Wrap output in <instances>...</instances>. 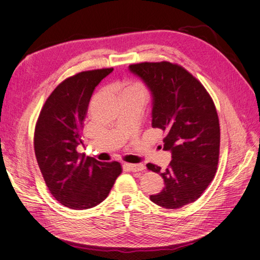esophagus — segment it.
<instances>
[{
	"mask_svg": "<svg viewBox=\"0 0 260 260\" xmlns=\"http://www.w3.org/2000/svg\"><path fill=\"white\" fill-rule=\"evenodd\" d=\"M131 171L137 172V171H142L144 169V165L143 164H125Z\"/></svg>",
	"mask_w": 260,
	"mask_h": 260,
	"instance_id": "esophagus-1",
	"label": "esophagus"
}]
</instances>
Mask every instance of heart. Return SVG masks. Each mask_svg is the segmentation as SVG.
I'll return each mask as SVG.
<instances>
[{
	"mask_svg": "<svg viewBox=\"0 0 260 260\" xmlns=\"http://www.w3.org/2000/svg\"><path fill=\"white\" fill-rule=\"evenodd\" d=\"M124 91H133V92H139V93H142V94H146L145 92V88L144 86L141 84V83H131V84H128L127 86H125Z\"/></svg>",
	"mask_w": 260,
	"mask_h": 260,
	"instance_id": "obj_1",
	"label": "heart"
}]
</instances>
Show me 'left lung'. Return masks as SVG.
<instances>
[{
	"mask_svg": "<svg viewBox=\"0 0 260 260\" xmlns=\"http://www.w3.org/2000/svg\"><path fill=\"white\" fill-rule=\"evenodd\" d=\"M129 69L152 92V125L165 132L164 149L172 155L165 170L146 165L165 181L161 192L149 199L164 208H181L198 200L216 175L220 125L214 101L192 74L174 62L144 61Z\"/></svg>",
	"mask_w": 260,
	"mask_h": 260,
	"instance_id": "left-lung-1",
	"label": "left lung"
}]
</instances>
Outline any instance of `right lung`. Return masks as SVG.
Instances as JSON below:
<instances>
[{"mask_svg":"<svg viewBox=\"0 0 260 260\" xmlns=\"http://www.w3.org/2000/svg\"><path fill=\"white\" fill-rule=\"evenodd\" d=\"M113 72H81L60 82L45 101L35 129L39 168L53 198L70 209L95 207L111 192L121 174L120 162H102L77 152L95 86Z\"/></svg>","mask_w":260,"mask_h":260,"instance_id":"1","label":"right lung"}]
</instances>
